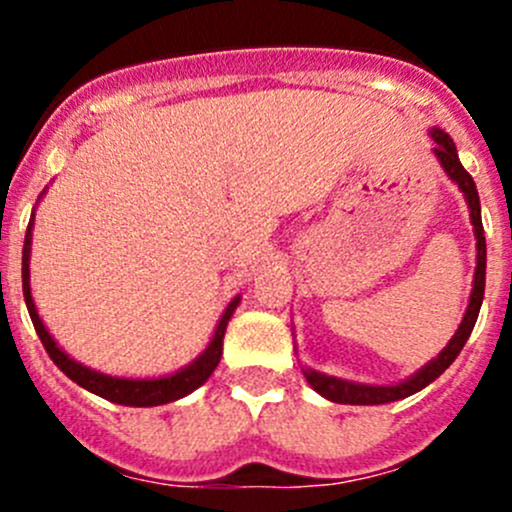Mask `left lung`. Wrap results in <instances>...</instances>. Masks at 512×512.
<instances>
[{
    "label": "left lung",
    "mask_w": 512,
    "mask_h": 512,
    "mask_svg": "<svg viewBox=\"0 0 512 512\" xmlns=\"http://www.w3.org/2000/svg\"><path fill=\"white\" fill-rule=\"evenodd\" d=\"M431 138L436 141V158L441 160L443 170L448 173V178L461 188V193L466 195V203L471 208V223H473V232H476V247H478V265H476V275H473V289H471V302H468L466 314H463V322L458 327V332L453 334L451 342L446 344L441 354L436 356L433 361H428L423 369H418L411 379L401 381L396 386H366V384H354V381L347 379H337V376H327L319 374L314 369H304V379L309 381L317 394H322L324 399L334 401V404H354V406H376V404H389V401H399L406 399V396L416 394V391L426 389L431 381H436L448 366L456 361V356L461 354L463 344L468 342L471 337L473 327H476V319L480 312V304H483V292H485V235H483V220H480V198L476 183H473L471 173L461 165L458 160V151L456 143L451 141L448 133H443L441 128H433Z\"/></svg>",
    "instance_id": "8db88e82"
}]
</instances>
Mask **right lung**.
<instances>
[{"instance_id": "1", "label": "right lung", "mask_w": 512, "mask_h": 512, "mask_svg": "<svg viewBox=\"0 0 512 512\" xmlns=\"http://www.w3.org/2000/svg\"><path fill=\"white\" fill-rule=\"evenodd\" d=\"M32 225H34V215L29 220L27 227V237H24V252H22V289H24V302H27L29 317H32L36 334H39L41 344H44L46 354L51 356L56 366L69 376L71 381H76L79 386H84L86 391L91 394L101 396V399L113 401V404H123V406H160V404H170V401H178L183 396H188L190 391H195L198 386H203L205 381L210 379V374L215 371V366L220 364V356H223V337L227 322H230L232 312L240 304V297L232 299L227 304L225 314L220 317L218 327H215L213 339H210L208 349L188 364L185 369L175 371L170 376H160V379H118V376H108L101 374V371L89 369V366L79 364V361L71 359L69 354L61 352L56 347L54 337L46 332L44 322L39 319L32 299V287H29V255H32Z\"/></svg>"}]
</instances>
